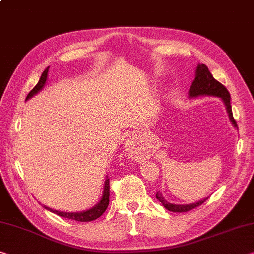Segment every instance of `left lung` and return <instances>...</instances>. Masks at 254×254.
I'll return each mask as SVG.
<instances>
[{"instance_id": "obj_1", "label": "left lung", "mask_w": 254, "mask_h": 254, "mask_svg": "<svg viewBox=\"0 0 254 254\" xmlns=\"http://www.w3.org/2000/svg\"><path fill=\"white\" fill-rule=\"evenodd\" d=\"M199 96H212V97H218L223 100L225 106H226V111L228 113V118L231 120L233 126L237 127L236 121L233 118L232 113V106H231V95H229L228 90L223 86L220 82L212 76L208 67L202 63H199L195 70V78L193 80L190 89H189V98H196ZM156 198L162 202L163 206L167 209V210L173 212H187L190 211L195 207L202 204L208 198L199 200L198 202L189 203V204H175L167 202L163 194L160 192H157Z\"/></svg>"}]
</instances>
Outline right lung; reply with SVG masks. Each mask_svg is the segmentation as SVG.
I'll return each mask as SVG.
<instances>
[{
	"label": "right lung",
	"instance_id": "obj_1",
	"mask_svg": "<svg viewBox=\"0 0 254 254\" xmlns=\"http://www.w3.org/2000/svg\"><path fill=\"white\" fill-rule=\"evenodd\" d=\"M48 69L50 67H46L44 72L42 73V76H40L38 83L34 87V89L31 90L29 94H28L26 100L30 99L31 97H34L35 95H37L38 92L43 89L44 86H45L46 80H47V73H48ZM108 203H110V179L108 176H106L105 179V183H104V191L102 194V198H100L99 202L97 204H95L94 207L88 209V210L84 211H80V212H65V211H59V210H54L50 207L43 206L47 210H50L53 212V214L64 217V218H69L72 220H76V221H91L97 219L98 217L102 216L104 212L108 207Z\"/></svg>",
	"mask_w": 254,
	"mask_h": 254
}]
</instances>
